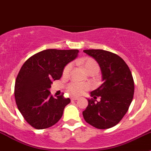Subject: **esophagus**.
I'll return each instance as SVG.
<instances>
[{"mask_svg": "<svg viewBox=\"0 0 151 151\" xmlns=\"http://www.w3.org/2000/svg\"><path fill=\"white\" fill-rule=\"evenodd\" d=\"M77 99H79V98H77V97H72V98H71V100H72V101H76V100Z\"/></svg>", "mask_w": 151, "mask_h": 151, "instance_id": "1", "label": "esophagus"}]
</instances>
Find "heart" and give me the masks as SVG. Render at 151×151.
I'll list each match as a JSON object with an SVG mask.
<instances>
[{"label":"heart","instance_id":"b5f03b06","mask_svg":"<svg viewBox=\"0 0 151 151\" xmlns=\"http://www.w3.org/2000/svg\"><path fill=\"white\" fill-rule=\"evenodd\" d=\"M80 63L82 66L84 67L85 69L86 70V71L88 74H90V73L96 74L99 71V66L97 63V62L96 60H94L93 59L90 58H85L80 59ZM71 63H68L64 67V68H63V75H68L69 74L70 71H71ZM90 88H91V85L88 84V83L74 81L71 82V83H69L68 85V86H67V91L72 96H80L83 93H84L85 91H88Z\"/></svg>","mask_w":151,"mask_h":151}]
</instances>
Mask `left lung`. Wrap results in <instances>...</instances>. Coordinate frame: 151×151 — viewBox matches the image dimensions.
Segmentation results:
<instances>
[{"label": "left lung", "mask_w": 151, "mask_h": 151, "mask_svg": "<svg viewBox=\"0 0 151 151\" xmlns=\"http://www.w3.org/2000/svg\"><path fill=\"white\" fill-rule=\"evenodd\" d=\"M101 68L104 83L91 92L88 105L83 112L85 121L99 129L113 127L123 118L134 92L133 77L126 62L118 55L103 50H85ZM100 97V102H96Z\"/></svg>", "instance_id": "left-lung-1"}]
</instances>
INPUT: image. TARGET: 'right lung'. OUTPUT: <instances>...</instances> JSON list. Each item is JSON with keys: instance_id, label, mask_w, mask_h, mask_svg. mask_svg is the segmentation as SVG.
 I'll list each match as a JSON object with an SVG mask.
<instances>
[{"instance_id": "obj_1", "label": "right lung", "mask_w": 151, "mask_h": 151, "mask_svg": "<svg viewBox=\"0 0 151 151\" xmlns=\"http://www.w3.org/2000/svg\"><path fill=\"white\" fill-rule=\"evenodd\" d=\"M78 52V50H45L29 58L21 67L15 81V101L25 121L35 129L51 127L61 118L71 101L63 94L54 98L49 89Z\"/></svg>"}]
</instances>
